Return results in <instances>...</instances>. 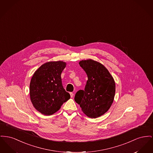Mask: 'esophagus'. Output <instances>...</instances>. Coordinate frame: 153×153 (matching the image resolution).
Masks as SVG:
<instances>
[{
    "mask_svg": "<svg viewBox=\"0 0 153 153\" xmlns=\"http://www.w3.org/2000/svg\"><path fill=\"white\" fill-rule=\"evenodd\" d=\"M70 95H71V98H72V97H73V95H74V94H73V92H71V93H70Z\"/></svg>",
    "mask_w": 153,
    "mask_h": 153,
    "instance_id": "esophagus-1",
    "label": "esophagus"
}]
</instances>
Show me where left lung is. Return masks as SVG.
I'll use <instances>...</instances> for the list:
<instances>
[{"label": "left lung", "instance_id": "obj_1", "mask_svg": "<svg viewBox=\"0 0 153 153\" xmlns=\"http://www.w3.org/2000/svg\"><path fill=\"white\" fill-rule=\"evenodd\" d=\"M79 65L86 73L88 80L84 90L77 92L74 100L87 117H100L108 111L113 102L115 81L106 68L96 61L82 60Z\"/></svg>", "mask_w": 153, "mask_h": 153}]
</instances>
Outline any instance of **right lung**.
Returning <instances> with one entry per match:
<instances>
[{
  "mask_svg": "<svg viewBox=\"0 0 153 153\" xmlns=\"http://www.w3.org/2000/svg\"><path fill=\"white\" fill-rule=\"evenodd\" d=\"M66 66L61 61L48 62L32 76L29 85L30 100L36 110L44 115L53 114L71 98L63 88L61 76Z\"/></svg>",
  "mask_w": 153,
  "mask_h": 153,
  "instance_id": "1",
  "label": "right lung"
}]
</instances>
